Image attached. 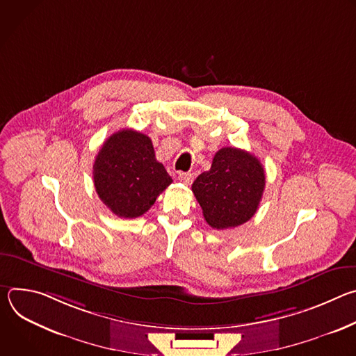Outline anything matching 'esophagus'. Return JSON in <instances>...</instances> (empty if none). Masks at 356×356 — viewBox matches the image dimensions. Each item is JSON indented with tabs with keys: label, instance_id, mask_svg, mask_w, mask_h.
<instances>
[{
	"label": "esophagus",
	"instance_id": "obj_1",
	"mask_svg": "<svg viewBox=\"0 0 356 356\" xmlns=\"http://www.w3.org/2000/svg\"><path fill=\"white\" fill-rule=\"evenodd\" d=\"M194 180V176L191 173H180L179 175V181H181L183 184H191Z\"/></svg>",
	"mask_w": 356,
	"mask_h": 356
}]
</instances>
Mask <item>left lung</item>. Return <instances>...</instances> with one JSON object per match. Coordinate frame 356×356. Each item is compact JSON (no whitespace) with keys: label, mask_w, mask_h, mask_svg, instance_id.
I'll return each instance as SVG.
<instances>
[{"label":"left lung","mask_w":356,"mask_h":356,"mask_svg":"<svg viewBox=\"0 0 356 356\" xmlns=\"http://www.w3.org/2000/svg\"><path fill=\"white\" fill-rule=\"evenodd\" d=\"M265 183V170L257 156L238 147H222L211 169L194 180L191 190L207 224L227 229L255 216Z\"/></svg>","instance_id":"1"}]
</instances>
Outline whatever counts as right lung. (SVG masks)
Returning <instances> with one entry per match:
<instances>
[{
  "label": "right lung",
  "mask_w": 356,
  "mask_h": 356,
  "mask_svg": "<svg viewBox=\"0 0 356 356\" xmlns=\"http://www.w3.org/2000/svg\"><path fill=\"white\" fill-rule=\"evenodd\" d=\"M92 177L99 200L122 218L145 214L173 181L156 161L150 138L134 129L118 131L103 143Z\"/></svg>",
  "instance_id": "1"
}]
</instances>
